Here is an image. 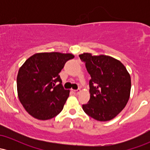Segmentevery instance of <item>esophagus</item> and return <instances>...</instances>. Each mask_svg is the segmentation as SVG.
I'll list each match as a JSON object with an SVG mask.
<instances>
[{"mask_svg": "<svg viewBox=\"0 0 150 150\" xmlns=\"http://www.w3.org/2000/svg\"><path fill=\"white\" fill-rule=\"evenodd\" d=\"M72 92L74 94H78L80 92V89H72Z\"/></svg>", "mask_w": 150, "mask_h": 150, "instance_id": "34e87169", "label": "esophagus"}]
</instances>
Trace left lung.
<instances>
[{
	"label": "left lung",
	"instance_id": "left-lung-1",
	"mask_svg": "<svg viewBox=\"0 0 150 150\" xmlns=\"http://www.w3.org/2000/svg\"><path fill=\"white\" fill-rule=\"evenodd\" d=\"M79 56L91 76L90 99L82 105V109L99 121L113 119L125 108L130 98V74L121 62L111 56L89 53Z\"/></svg>",
	"mask_w": 150,
	"mask_h": 150
}]
</instances>
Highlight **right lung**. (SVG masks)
I'll return each instance as SVG.
<instances>
[{"label":"right lung","instance_id":"1","mask_svg":"<svg viewBox=\"0 0 150 150\" xmlns=\"http://www.w3.org/2000/svg\"><path fill=\"white\" fill-rule=\"evenodd\" d=\"M74 57L71 53H35L20 67L17 77L18 97L32 117L49 120L63 110L70 90L63 88L58 74ZM56 82L60 83L56 86Z\"/></svg>","mask_w":150,"mask_h":150}]
</instances>
